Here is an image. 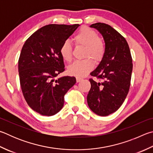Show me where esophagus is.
Returning <instances> with one entry per match:
<instances>
[{
    "mask_svg": "<svg viewBox=\"0 0 153 153\" xmlns=\"http://www.w3.org/2000/svg\"><path fill=\"white\" fill-rule=\"evenodd\" d=\"M82 80V78H81V77H76V81H77V82H81Z\"/></svg>",
    "mask_w": 153,
    "mask_h": 153,
    "instance_id": "34e87169",
    "label": "esophagus"
}]
</instances>
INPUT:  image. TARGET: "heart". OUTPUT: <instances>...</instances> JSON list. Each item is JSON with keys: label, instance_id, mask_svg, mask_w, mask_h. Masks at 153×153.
<instances>
[{"label": "heart", "instance_id": "1", "mask_svg": "<svg viewBox=\"0 0 153 153\" xmlns=\"http://www.w3.org/2000/svg\"><path fill=\"white\" fill-rule=\"evenodd\" d=\"M74 40L77 45L84 47V57L87 58L76 61L69 66L68 71L72 76L84 77L94 67V62L91 58L97 62L103 59L105 51V45L102 39L98 37V33L88 27H82L74 36ZM60 53L65 61L71 62L73 55L69 41H63L60 48Z\"/></svg>", "mask_w": 153, "mask_h": 153}]
</instances>
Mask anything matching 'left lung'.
I'll return each instance as SVG.
<instances>
[{
	"mask_svg": "<svg viewBox=\"0 0 153 153\" xmlns=\"http://www.w3.org/2000/svg\"><path fill=\"white\" fill-rule=\"evenodd\" d=\"M103 36L105 54L90 75L98 79H90L91 88L88 106L99 116L116 112L123 104L128 93L132 71V59L128 44L123 35L109 25L96 23L90 25Z\"/></svg>",
	"mask_w": 153,
	"mask_h": 153,
	"instance_id": "1",
	"label": "left lung"
}]
</instances>
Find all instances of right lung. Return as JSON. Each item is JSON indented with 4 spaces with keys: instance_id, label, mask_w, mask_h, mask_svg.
<instances>
[{
    "instance_id": "right-lung-1",
    "label": "right lung",
    "mask_w": 153,
    "mask_h": 153,
    "mask_svg": "<svg viewBox=\"0 0 153 153\" xmlns=\"http://www.w3.org/2000/svg\"><path fill=\"white\" fill-rule=\"evenodd\" d=\"M79 26L50 24L30 36L19 59V74L23 96L30 108L43 116L62 110L64 96L76 82L75 77H55L65 71L60 48Z\"/></svg>"
}]
</instances>
